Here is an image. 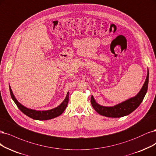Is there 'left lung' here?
<instances>
[{
  "label": "left lung",
  "instance_id": "left-lung-1",
  "mask_svg": "<svg viewBox=\"0 0 156 156\" xmlns=\"http://www.w3.org/2000/svg\"><path fill=\"white\" fill-rule=\"evenodd\" d=\"M148 77L149 72L148 71L146 80L139 92L135 97L122 102L120 104L112 107L101 106L96 103L92 95L91 97V104L98 114L105 117H121L130 114L140 105L146 95L148 90Z\"/></svg>",
  "mask_w": 156,
  "mask_h": 156
}]
</instances>
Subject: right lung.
Returning a JSON list of instances; mask_svg holds the SVG:
<instances>
[{"label":"right lung","instance_id":"right-lung-1","mask_svg":"<svg viewBox=\"0 0 156 156\" xmlns=\"http://www.w3.org/2000/svg\"><path fill=\"white\" fill-rule=\"evenodd\" d=\"M9 91H10L11 97H12V99L15 103L16 105L17 106L19 110L23 113H24V114L27 116H28L30 118H32V119H35V120H41V121L48 120V119H51L56 117L59 116L62 114L64 110L66 109L67 105L68 103L69 93L68 92L65 99H64L62 103L58 107H57V108H55L50 110H46V111H37L35 110H32V109L26 108V107L24 106L20 103H19L18 101L15 98V96L12 92V90L11 89L10 86H9Z\"/></svg>","mask_w":156,"mask_h":156}]
</instances>
